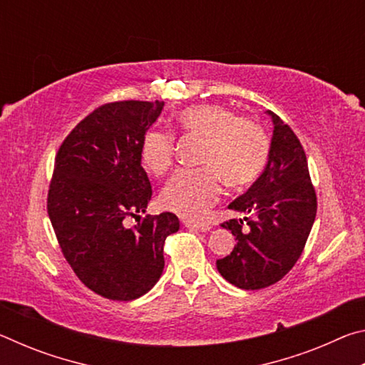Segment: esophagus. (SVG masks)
<instances>
[{
    "label": "esophagus",
    "instance_id": "1",
    "mask_svg": "<svg viewBox=\"0 0 365 365\" xmlns=\"http://www.w3.org/2000/svg\"><path fill=\"white\" fill-rule=\"evenodd\" d=\"M185 224V227L187 228H190V230H196V232H209L211 230V225H207V224H196V222H190V220H185L183 222Z\"/></svg>",
    "mask_w": 365,
    "mask_h": 365
}]
</instances>
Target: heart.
<instances>
[{
	"label": "heart",
	"instance_id": "heart-1",
	"mask_svg": "<svg viewBox=\"0 0 365 365\" xmlns=\"http://www.w3.org/2000/svg\"><path fill=\"white\" fill-rule=\"evenodd\" d=\"M175 123L182 135L202 140L197 164L205 168L177 172L160 193V205L185 219L205 217L220 193V177L230 187H243L267 164L270 145L264 128L228 108L196 104L178 110ZM140 158L148 172L165 174L174 160V138L165 132H146Z\"/></svg>",
	"mask_w": 365,
	"mask_h": 365
}]
</instances>
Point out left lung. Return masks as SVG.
Wrapping results in <instances>:
<instances>
[{"label": "left lung", "mask_w": 365, "mask_h": 365, "mask_svg": "<svg viewBox=\"0 0 365 365\" xmlns=\"http://www.w3.org/2000/svg\"><path fill=\"white\" fill-rule=\"evenodd\" d=\"M274 137L262 174L228 205L248 217L222 227L237 245L215 265L220 275L242 289H259L283 279L298 261L317 212L316 191L309 178L306 154L299 140L279 115L267 110ZM250 228L241 230L242 220Z\"/></svg>", "instance_id": "obj_1"}]
</instances>
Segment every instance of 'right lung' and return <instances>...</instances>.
Wrapping results in <instances>:
<instances>
[{
	"label": "right lung",
	"mask_w": 365,
	"mask_h": 365,
	"mask_svg": "<svg viewBox=\"0 0 365 365\" xmlns=\"http://www.w3.org/2000/svg\"><path fill=\"white\" fill-rule=\"evenodd\" d=\"M164 101H119L93 110L61 145L48 193V215L66 261L91 292L132 301L150 292L164 270V242L178 232L172 212L133 228L151 200L140 145Z\"/></svg>",
	"instance_id": "obj_1"
}]
</instances>
